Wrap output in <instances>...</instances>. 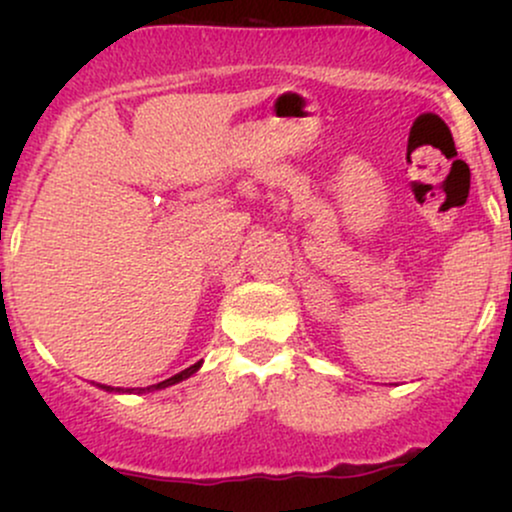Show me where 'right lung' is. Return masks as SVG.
Segmentation results:
<instances>
[{
    "mask_svg": "<svg viewBox=\"0 0 512 512\" xmlns=\"http://www.w3.org/2000/svg\"><path fill=\"white\" fill-rule=\"evenodd\" d=\"M202 366V361H197L195 366H190V368H185V370H180V373H175V375H170V378H166V380H161V383H154V385H144V387H115V385H103V383H96L98 387H101V390H105V392H154V390H163V387H170V385H175V383H180V380H185V378H190L192 373H197V368Z\"/></svg>",
    "mask_w": 512,
    "mask_h": 512,
    "instance_id": "obj_1",
    "label": "right lung"
}]
</instances>
